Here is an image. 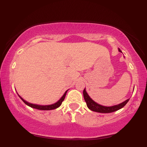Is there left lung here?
<instances>
[{"label": "left lung", "instance_id": "left-lung-1", "mask_svg": "<svg viewBox=\"0 0 147 147\" xmlns=\"http://www.w3.org/2000/svg\"><path fill=\"white\" fill-rule=\"evenodd\" d=\"M119 51L122 52L119 49ZM83 94L84 99H85V102L86 103L88 108L91 111H95V112L97 113H113L116 111H118L119 109H121L122 108L124 107V106L127 104V102L129 101V99H126V101H124V102L121 103V104H117V105H115L112 106H104L97 104V103L95 102V101L92 100V99L90 97V96L88 95L85 88H84V90L83 91Z\"/></svg>", "mask_w": 147, "mask_h": 147}]
</instances>
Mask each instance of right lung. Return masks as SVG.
Masks as SVG:
<instances>
[{
    "instance_id": "obj_1",
    "label": "right lung",
    "mask_w": 147,
    "mask_h": 147,
    "mask_svg": "<svg viewBox=\"0 0 147 147\" xmlns=\"http://www.w3.org/2000/svg\"><path fill=\"white\" fill-rule=\"evenodd\" d=\"M67 91L66 90L65 92V93L63 94V95L62 96L61 98L58 101V102H57L56 103H55V104H51V105H45V106H42V105H37V104H31V103H29L28 102H26V101L24 100L21 96H19L20 98H21L22 100H23V102L25 103L26 105L30 106V107L32 108H34V109H38V110H42V111H49V110H53V109H57V108H59V106L61 105L62 102H63V101L64 100V99H65V95H66L67 93Z\"/></svg>"
}]
</instances>
